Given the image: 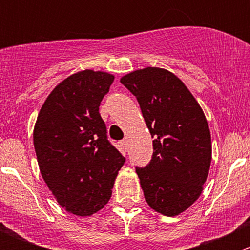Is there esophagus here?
<instances>
[{
  "instance_id": "1",
  "label": "esophagus",
  "mask_w": 250,
  "mask_h": 250,
  "mask_svg": "<svg viewBox=\"0 0 250 250\" xmlns=\"http://www.w3.org/2000/svg\"><path fill=\"white\" fill-rule=\"evenodd\" d=\"M121 145H122L125 148H127V145H128L127 138H125V139H123V140H121Z\"/></svg>"
}]
</instances>
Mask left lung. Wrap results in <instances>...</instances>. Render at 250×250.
Returning a JSON list of instances; mask_svg holds the SVG:
<instances>
[{"instance_id":"obj_1","label":"left lung","mask_w":250,"mask_h":250,"mask_svg":"<svg viewBox=\"0 0 250 250\" xmlns=\"http://www.w3.org/2000/svg\"><path fill=\"white\" fill-rule=\"evenodd\" d=\"M137 98L153 138L150 163L135 172L148 206L175 216L203 190L211 161L208 122L200 104L172 72L145 67L121 78Z\"/></svg>"}]
</instances>
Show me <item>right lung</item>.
<instances>
[{
	"mask_svg": "<svg viewBox=\"0 0 250 250\" xmlns=\"http://www.w3.org/2000/svg\"><path fill=\"white\" fill-rule=\"evenodd\" d=\"M115 77L84 70L52 90L34 129L42 178L69 213L89 216L109 202L125 162L110 143L99 106Z\"/></svg>",
	"mask_w": 250,
	"mask_h": 250,
	"instance_id": "obj_1",
	"label": "right lung"
}]
</instances>
